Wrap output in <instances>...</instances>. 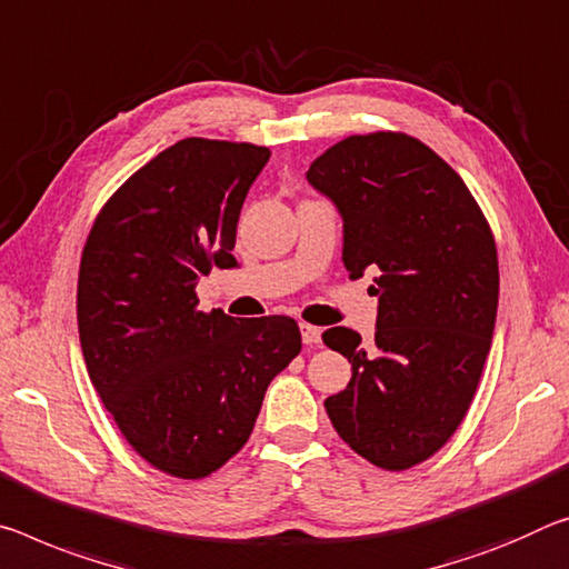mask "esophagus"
Returning <instances> with one entry per match:
<instances>
[{
	"mask_svg": "<svg viewBox=\"0 0 569 569\" xmlns=\"http://www.w3.org/2000/svg\"><path fill=\"white\" fill-rule=\"evenodd\" d=\"M301 339L306 347H319L321 345V329L311 327V323H301Z\"/></svg>",
	"mask_w": 569,
	"mask_h": 569,
	"instance_id": "obj_1",
	"label": "esophagus"
}]
</instances>
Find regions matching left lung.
Returning <instances> with one entry per match:
<instances>
[{"instance_id":"left-lung-1","label":"left lung","mask_w":569,"mask_h":569,"mask_svg":"<svg viewBox=\"0 0 569 569\" xmlns=\"http://www.w3.org/2000/svg\"><path fill=\"white\" fill-rule=\"evenodd\" d=\"M306 177L345 218L349 276L380 270L375 345L323 331L351 362L323 408L355 453L408 471L448 443L479 387L499 306L491 224L458 171L402 131L347 137Z\"/></svg>"}]
</instances>
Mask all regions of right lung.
I'll list each match as a JSON object with an SVG mask.
<instances>
[{
    "mask_svg": "<svg viewBox=\"0 0 569 569\" xmlns=\"http://www.w3.org/2000/svg\"><path fill=\"white\" fill-rule=\"evenodd\" d=\"M270 149L189 137L108 197L78 270L80 349L121 436L197 481L248 443L270 380L301 351L291 317L202 311L197 281L232 268L238 220Z\"/></svg>",
    "mask_w": 569,
    "mask_h": 569,
    "instance_id": "1",
    "label": "right lung"
}]
</instances>
